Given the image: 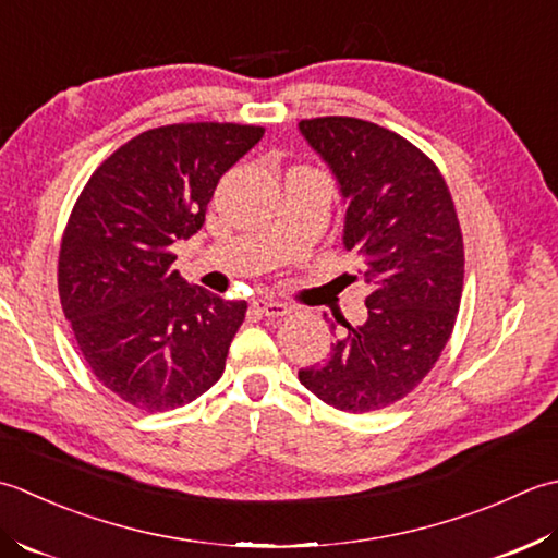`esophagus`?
Returning a JSON list of instances; mask_svg holds the SVG:
<instances>
[{
    "mask_svg": "<svg viewBox=\"0 0 558 558\" xmlns=\"http://www.w3.org/2000/svg\"><path fill=\"white\" fill-rule=\"evenodd\" d=\"M253 308H255L259 315H265V317H283V315L291 313V308H289L287 303L265 299V295H259V299H253Z\"/></svg>",
    "mask_w": 558,
    "mask_h": 558,
    "instance_id": "obj_1",
    "label": "esophagus"
}]
</instances>
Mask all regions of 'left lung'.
<instances>
[{
    "label": "left lung",
    "instance_id": "1",
    "mask_svg": "<svg viewBox=\"0 0 558 558\" xmlns=\"http://www.w3.org/2000/svg\"><path fill=\"white\" fill-rule=\"evenodd\" d=\"M299 130L337 178L342 241L371 287L368 320L342 323L329 356L299 380L342 412H375L412 392L452 335L464 279L458 211L438 166L397 132L339 116Z\"/></svg>",
    "mask_w": 558,
    "mask_h": 558
}]
</instances>
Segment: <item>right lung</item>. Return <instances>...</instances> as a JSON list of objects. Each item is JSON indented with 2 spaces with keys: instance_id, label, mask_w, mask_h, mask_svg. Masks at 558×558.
Here are the masks:
<instances>
[{
  "instance_id": "obj_1",
  "label": "right lung",
  "mask_w": 558,
  "mask_h": 558,
  "mask_svg": "<svg viewBox=\"0 0 558 558\" xmlns=\"http://www.w3.org/2000/svg\"><path fill=\"white\" fill-rule=\"evenodd\" d=\"M263 134L235 122L146 130L74 204L57 265L62 311L88 368L136 409L183 407L221 378L247 303L190 287L170 245L202 229L221 175Z\"/></svg>"
}]
</instances>
